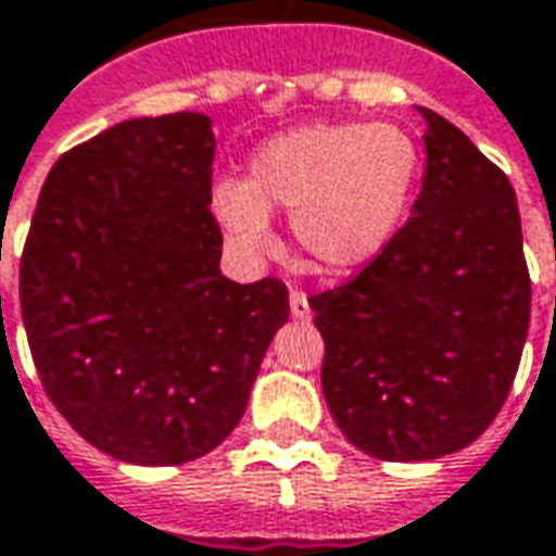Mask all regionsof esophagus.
Instances as JSON below:
<instances>
[{
	"mask_svg": "<svg viewBox=\"0 0 556 556\" xmlns=\"http://www.w3.org/2000/svg\"><path fill=\"white\" fill-rule=\"evenodd\" d=\"M290 315L296 321H308L312 318V305H308V296L303 290H290Z\"/></svg>",
	"mask_w": 556,
	"mask_h": 556,
	"instance_id": "obj_1",
	"label": "esophagus"
}]
</instances>
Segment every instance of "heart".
Returning <instances> with one entry per match:
<instances>
[{
	"label": "heart",
	"mask_w": 556,
	"mask_h": 556,
	"mask_svg": "<svg viewBox=\"0 0 556 556\" xmlns=\"http://www.w3.org/2000/svg\"><path fill=\"white\" fill-rule=\"evenodd\" d=\"M419 174V149L389 122L303 125L256 149L248 182L223 180L214 214L244 251L275 244L269 211L321 271H349L389 248Z\"/></svg>",
	"instance_id": "1"
}]
</instances>
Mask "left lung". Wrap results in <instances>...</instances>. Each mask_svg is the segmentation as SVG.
Returning <instances> with one entry per match:
<instances>
[{"mask_svg": "<svg viewBox=\"0 0 556 556\" xmlns=\"http://www.w3.org/2000/svg\"><path fill=\"white\" fill-rule=\"evenodd\" d=\"M426 118L413 217L349 285L312 296L324 401L349 443L428 462L502 409L530 330V269L508 177L443 115Z\"/></svg>", "mask_w": 556, "mask_h": 556, "instance_id": "1", "label": "left lung"}]
</instances>
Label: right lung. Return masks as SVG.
Returning a JSON list of instances; mask_svg holds the SVG:
<instances>
[{"label": "right lung", "instance_id": "right-lung-1", "mask_svg": "<svg viewBox=\"0 0 556 556\" xmlns=\"http://www.w3.org/2000/svg\"><path fill=\"white\" fill-rule=\"evenodd\" d=\"M214 130L128 118L58 159L26 235L21 315L51 404L130 465H182L241 422L290 305L219 271Z\"/></svg>", "mask_w": 556, "mask_h": 556}]
</instances>
